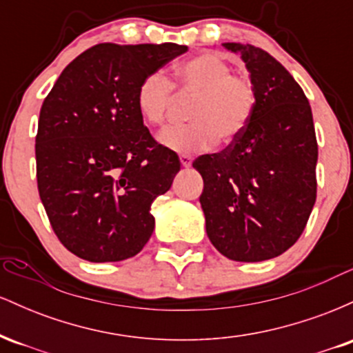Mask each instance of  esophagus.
Wrapping results in <instances>:
<instances>
[{"label":"esophagus","instance_id":"esophagus-1","mask_svg":"<svg viewBox=\"0 0 353 353\" xmlns=\"http://www.w3.org/2000/svg\"><path fill=\"white\" fill-rule=\"evenodd\" d=\"M179 161L182 168H190V164H192V157L188 156V154H182V156H179Z\"/></svg>","mask_w":353,"mask_h":353}]
</instances>
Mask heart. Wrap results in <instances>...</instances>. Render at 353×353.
<instances>
[{
  "instance_id": "1",
  "label": "heart",
  "mask_w": 353,
  "mask_h": 353,
  "mask_svg": "<svg viewBox=\"0 0 353 353\" xmlns=\"http://www.w3.org/2000/svg\"><path fill=\"white\" fill-rule=\"evenodd\" d=\"M174 86L184 98H196L189 109L190 124L165 129L159 143L177 154H196L212 149L217 139L230 143L245 131L257 106V89L250 78L232 72L221 52L205 51L174 71L171 81L154 71L141 81L136 108L149 125H163L174 104Z\"/></svg>"
}]
</instances>
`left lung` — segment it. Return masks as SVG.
<instances>
[{
  "mask_svg": "<svg viewBox=\"0 0 353 353\" xmlns=\"http://www.w3.org/2000/svg\"><path fill=\"white\" fill-rule=\"evenodd\" d=\"M224 48L245 63L257 106L237 139L192 165L204 179L199 201L212 245L230 261L261 262L305 229L317 197V139L309 99L277 59L252 44Z\"/></svg>",
  "mask_w": 353,
  "mask_h": 353,
  "instance_id": "left-lung-1",
  "label": "left lung"
}]
</instances>
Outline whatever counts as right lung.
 Returning a JSON list of instances; mask_svg holds the SVG:
<instances>
[{
    "label": "right lung",
    "instance_id": "right-lung-1",
    "mask_svg": "<svg viewBox=\"0 0 353 353\" xmlns=\"http://www.w3.org/2000/svg\"><path fill=\"white\" fill-rule=\"evenodd\" d=\"M188 46L101 43L71 61L44 99L36 177L51 228L89 262L139 254L151 204L171 189L179 157L157 144L136 108L141 81Z\"/></svg>",
    "mask_w": 353,
    "mask_h": 353
}]
</instances>
